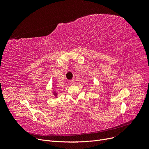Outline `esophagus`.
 I'll use <instances>...</instances> for the list:
<instances>
[{"label": "esophagus", "instance_id": "esophagus-1", "mask_svg": "<svg viewBox=\"0 0 149 149\" xmlns=\"http://www.w3.org/2000/svg\"><path fill=\"white\" fill-rule=\"evenodd\" d=\"M69 82V84H70V85H72V84H74V83H75L74 80H70Z\"/></svg>", "mask_w": 149, "mask_h": 149}]
</instances>
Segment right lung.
Instances as JSON below:
<instances>
[{
    "mask_svg": "<svg viewBox=\"0 0 149 149\" xmlns=\"http://www.w3.org/2000/svg\"><path fill=\"white\" fill-rule=\"evenodd\" d=\"M53 84H54V83H53ZM54 86H56V84H54ZM52 93H53V95L55 96V97H56V98L57 97V92L56 90L53 89Z\"/></svg>",
    "mask_w": 149,
    "mask_h": 149,
    "instance_id": "add662e5",
    "label": "right lung"
}]
</instances>
